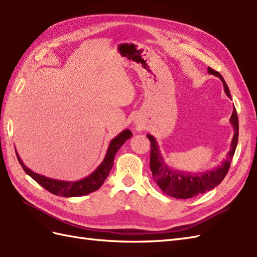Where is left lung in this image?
Segmentation results:
<instances>
[{
  "instance_id": "8db88e82",
  "label": "left lung",
  "mask_w": 257,
  "mask_h": 257,
  "mask_svg": "<svg viewBox=\"0 0 257 257\" xmlns=\"http://www.w3.org/2000/svg\"><path fill=\"white\" fill-rule=\"evenodd\" d=\"M208 73L215 75L222 81L224 92L231 98L228 85L224 81L220 73L208 67ZM230 123L234 130V135L231 147L227 155V159L224 160L220 166L215 168L214 170H208L203 173L192 174L190 172H183L178 170H171L162 159L158 144L154 139V136L147 134L148 140L150 141V170H152L154 180L158 184L160 189L164 191L167 195L176 198H191L197 196L199 194L210 191L217 186L226 177L228 170L232 161L235 148L237 145V139H239V121H237V113L235 108H233L232 114L230 117Z\"/></svg>"
}]
</instances>
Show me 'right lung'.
I'll return each mask as SVG.
<instances>
[{
  "label": "right lung",
  "mask_w": 257,
  "mask_h": 257,
  "mask_svg": "<svg viewBox=\"0 0 257 257\" xmlns=\"http://www.w3.org/2000/svg\"><path fill=\"white\" fill-rule=\"evenodd\" d=\"M132 132L130 130H124L116 137L111 141L110 145L107 150V155L99 167L93 171L90 176L87 178L71 182V181H61V180H54L51 178H47L41 174L36 173L31 171L26 166L24 165L21 157L16 153L17 159L20 161L21 166L23 167L24 171L26 172L28 176L33 178L37 183L40 184L42 187H45L50 193L54 194V195L63 196V197H76V196H83L87 195L91 192L97 191L100 186L104 182V180L109 176V172L111 170L112 166H113L114 155L117 153V150L121 148L123 144L126 142L131 136Z\"/></svg>",
  "instance_id": "obj_1"
}]
</instances>
